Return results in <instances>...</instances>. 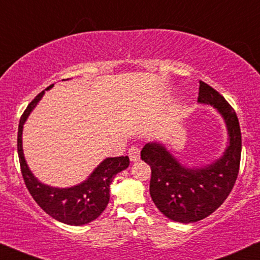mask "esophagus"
Returning <instances> with one entry per match:
<instances>
[{"label": "esophagus", "mask_w": 260, "mask_h": 260, "mask_svg": "<svg viewBox=\"0 0 260 260\" xmlns=\"http://www.w3.org/2000/svg\"><path fill=\"white\" fill-rule=\"evenodd\" d=\"M129 158L131 161H139L140 160V148L137 146H131L129 149Z\"/></svg>", "instance_id": "1"}]
</instances>
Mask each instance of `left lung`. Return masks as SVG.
Here are the masks:
<instances>
[{
	"label": "left lung",
	"mask_w": 260,
	"mask_h": 260,
	"mask_svg": "<svg viewBox=\"0 0 260 260\" xmlns=\"http://www.w3.org/2000/svg\"><path fill=\"white\" fill-rule=\"evenodd\" d=\"M198 101L219 111L229 133V146L222 158L201 169H187L161 145L147 143L141 159L152 170L149 193L153 203L176 222L193 223L206 218L222 205L235 184L241 159V130L229 102L212 86L199 82Z\"/></svg>",
	"instance_id": "left-lung-1"
}]
</instances>
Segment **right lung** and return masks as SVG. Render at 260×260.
Here are the masks:
<instances>
[{
    "mask_svg": "<svg viewBox=\"0 0 260 260\" xmlns=\"http://www.w3.org/2000/svg\"><path fill=\"white\" fill-rule=\"evenodd\" d=\"M52 86L53 84L48 86L47 90ZM43 94L44 91L40 92L28 104L19 121L18 155L22 178L31 197L44 212L59 222L70 225H83L98 218L107 207L110 201V185L115 175L129 166V158L127 156L107 158L95 169V171L86 181L72 188L59 189L40 183L37 178H35V176L31 174L24 159L21 148V134L22 125Z\"/></svg>",
    "mask_w": 260,
    "mask_h": 260,
    "instance_id": "obj_1",
    "label": "right lung"
}]
</instances>
